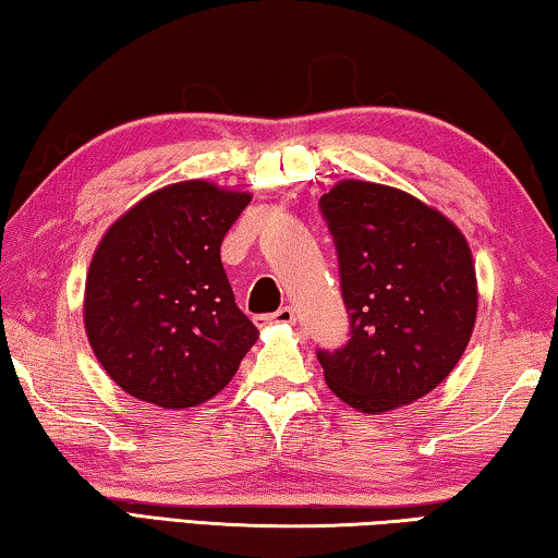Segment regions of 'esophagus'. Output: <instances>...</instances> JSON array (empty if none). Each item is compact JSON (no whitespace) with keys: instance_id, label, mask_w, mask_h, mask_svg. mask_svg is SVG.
Masks as SVG:
<instances>
[{"instance_id":"34e87169","label":"esophagus","mask_w":558,"mask_h":558,"mask_svg":"<svg viewBox=\"0 0 558 558\" xmlns=\"http://www.w3.org/2000/svg\"><path fill=\"white\" fill-rule=\"evenodd\" d=\"M256 323L258 325H292V323H295V310L286 305V307H280L278 313L256 317Z\"/></svg>"}]
</instances>
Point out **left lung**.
Wrapping results in <instances>:
<instances>
[{
    "label": "left lung",
    "instance_id": "obj_1",
    "mask_svg": "<svg viewBox=\"0 0 558 558\" xmlns=\"http://www.w3.org/2000/svg\"><path fill=\"white\" fill-rule=\"evenodd\" d=\"M352 317L347 347L317 352L339 401L386 413L430 393L475 329L477 276L446 214L396 186L342 179L319 199Z\"/></svg>",
    "mask_w": 558,
    "mask_h": 558
}]
</instances>
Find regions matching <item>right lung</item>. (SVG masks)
Here are the masks:
<instances>
[{"label": "right lung", "instance_id": "right-lung-1", "mask_svg": "<svg viewBox=\"0 0 558 558\" xmlns=\"http://www.w3.org/2000/svg\"><path fill=\"white\" fill-rule=\"evenodd\" d=\"M251 194L206 179L167 184L112 221L90 258L83 325L132 399L184 411L239 372L258 329L235 307L221 241Z\"/></svg>", "mask_w": 558, "mask_h": 558}]
</instances>
